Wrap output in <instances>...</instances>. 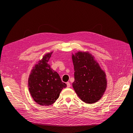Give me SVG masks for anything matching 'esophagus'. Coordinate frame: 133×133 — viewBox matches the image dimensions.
<instances>
[{
	"label": "esophagus",
	"mask_w": 133,
	"mask_h": 133,
	"mask_svg": "<svg viewBox=\"0 0 133 133\" xmlns=\"http://www.w3.org/2000/svg\"><path fill=\"white\" fill-rule=\"evenodd\" d=\"M66 84H67V88H69V87H71V84H70V83H69V82H67L66 83Z\"/></svg>",
	"instance_id": "34e87169"
}]
</instances>
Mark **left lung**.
<instances>
[{
	"instance_id": "obj_1",
	"label": "left lung",
	"mask_w": 133,
	"mask_h": 133,
	"mask_svg": "<svg viewBox=\"0 0 133 133\" xmlns=\"http://www.w3.org/2000/svg\"><path fill=\"white\" fill-rule=\"evenodd\" d=\"M72 54L75 79L72 86L75 93L86 103L97 102L107 88L105 72L89 52L78 51Z\"/></svg>"
}]
</instances>
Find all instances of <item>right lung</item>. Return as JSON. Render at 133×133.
I'll return each instance as SVG.
<instances>
[{"mask_svg":"<svg viewBox=\"0 0 133 133\" xmlns=\"http://www.w3.org/2000/svg\"><path fill=\"white\" fill-rule=\"evenodd\" d=\"M53 52L46 53L37 62L31 71L28 87L33 99L40 106H50L54 103L64 88L67 87L62 82L59 75L51 68L48 61Z\"/></svg>","mask_w":133,"mask_h":133,"instance_id":"add662e5","label":"right lung"}]
</instances>
